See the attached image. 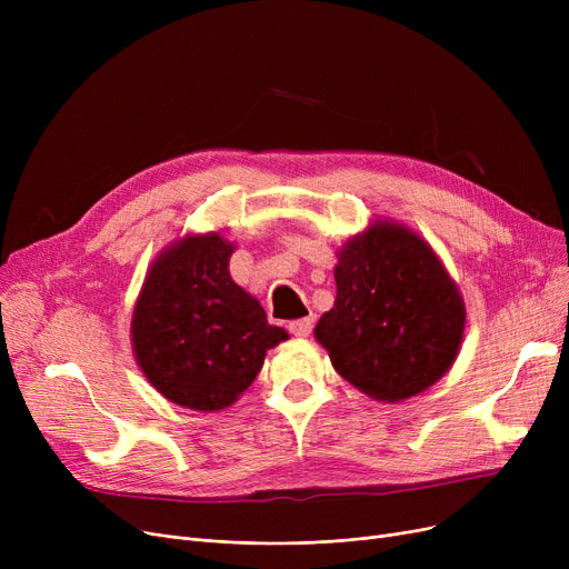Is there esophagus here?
Instances as JSON below:
<instances>
[{
  "instance_id": "1",
  "label": "esophagus",
  "mask_w": 569,
  "mask_h": 569,
  "mask_svg": "<svg viewBox=\"0 0 569 569\" xmlns=\"http://www.w3.org/2000/svg\"><path fill=\"white\" fill-rule=\"evenodd\" d=\"M313 322H316L313 316H309V318H297V320H290V322H288V330H290V335H295V337H309L311 330H313Z\"/></svg>"
}]
</instances>
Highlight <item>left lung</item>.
<instances>
[{"label": "left lung", "mask_w": 569, "mask_h": 569, "mask_svg": "<svg viewBox=\"0 0 569 569\" xmlns=\"http://www.w3.org/2000/svg\"><path fill=\"white\" fill-rule=\"evenodd\" d=\"M335 279L337 302L318 320L316 339L357 390L403 401L452 367L466 309L425 239L378 223L346 244Z\"/></svg>", "instance_id": "8db88e82"}]
</instances>
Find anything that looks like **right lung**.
<instances>
[{"label": "right lung", "mask_w": 569, "mask_h": 569, "mask_svg": "<svg viewBox=\"0 0 569 569\" xmlns=\"http://www.w3.org/2000/svg\"><path fill=\"white\" fill-rule=\"evenodd\" d=\"M219 234L187 237L149 269L133 311L138 365L157 390L193 410H221L256 380L264 352L288 339L228 272Z\"/></svg>", "instance_id": "obj_1"}]
</instances>
